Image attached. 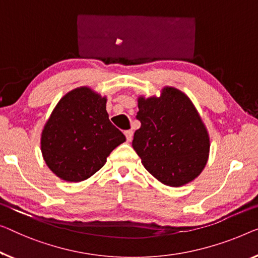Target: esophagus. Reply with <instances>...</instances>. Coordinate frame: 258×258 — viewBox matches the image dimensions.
Returning a JSON list of instances; mask_svg holds the SVG:
<instances>
[{
  "instance_id": "1",
  "label": "esophagus",
  "mask_w": 258,
  "mask_h": 258,
  "mask_svg": "<svg viewBox=\"0 0 258 258\" xmlns=\"http://www.w3.org/2000/svg\"><path fill=\"white\" fill-rule=\"evenodd\" d=\"M125 137H126V140H127L128 142L130 141H132V139H133V132L132 131H125Z\"/></svg>"
}]
</instances>
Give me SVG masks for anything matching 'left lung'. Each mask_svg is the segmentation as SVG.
I'll use <instances>...</instances> for the list:
<instances>
[{
  "label": "left lung",
  "mask_w": 258,
  "mask_h": 258,
  "mask_svg": "<svg viewBox=\"0 0 258 258\" xmlns=\"http://www.w3.org/2000/svg\"><path fill=\"white\" fill-rule=\"evenodd\" d=\"M138 107L132 146L144 167L169 186L194 180L209 159L210 138L190 98L166 87L159 98H138Z\"/></svg>",
  "instance_id": "1"
}]
</instances>
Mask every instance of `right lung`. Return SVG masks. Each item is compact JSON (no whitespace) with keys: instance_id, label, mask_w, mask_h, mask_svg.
I'll use <instances>...</instances> for the list:
<instances>
[{"instance_id":"right-lung-1","label":"right lung","mask_w":258,"mask_h":258,"mask_svg":"<svg viewBox=\"0 0 258 258\" xmlns=\"http://www.w3.org/2000/svg\"><path fill=\"white\" fill-rule=\"evenodd\" d=\"M125 140L110 121L106 98L81 87L64 95L53 110L41 133V153L57 177L81 182L104 166Z\"/></svg>"}]
</instances>
